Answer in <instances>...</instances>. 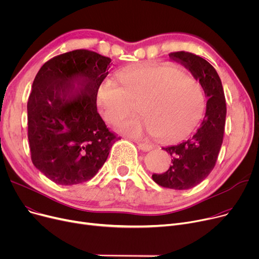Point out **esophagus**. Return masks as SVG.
Masks as SVG:
<instances>
[{
    "instance_id": "obj_1",
    "label": "esophagus",
    "mask_w": 259,
    "mask_h": 259,
    "mask_svg": "<svg viewBox=\"0 0 259 259\" xmlns=\"http://www.w3.org/2000/svg\"><path fill=\"white\" fill-rule=\"evenodd\" d=\"M135 143L138 144L139 149H141V150H143V151H149V150H151V149H152V145L149 144V143H144L140 140H135Z\"/></svg>"
}]
</instances>
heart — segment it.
<instances>
[{
	"label": "heart",
	"instance_id": "obj_1",
	"mask_svg": "<svg viewBox=\"0 0 259 259\" xmlns=\"http://www.w3.org/2000/svg\"><path fill=\"white\" fill-rule=\"evenodd\" d=\"M119 84L106 80L98 93L103 118L115 124L141 103L144 115L127 118L117 129L132 138L148 133L167 141L181 140L191 132L205 109V94L198 81L183 69L147 66L117 74Z\"/></svg>",
	"mask_w": 259,
	"mask_h": 259
}]
</instances>
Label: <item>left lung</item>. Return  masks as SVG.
Listing matches in <instances>:
<instances>
[{
	"instance_id": "8db88e82",
	"label": "left lung",
	"mask_w": 259,
	"mask_h": 259,
	"mask_svg": "<svg viewBox=\"0 0 259 259\" xmlns=\"http://www.w3.org/2000/svg\"><path fill=\"white\" fill-rule=\"evenodd\" d=\"M169 58L191 72L208 99L205 117L191 137L181 144L162 148L172 156L169 169L152 174V180L161 187L187 190L205 180L215 166L224 139L226 99L219 73L205 59L185 51L172 52Z\"/></svg>"
}]
</instances>
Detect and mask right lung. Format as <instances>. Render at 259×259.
Masks as SVG:
<instances>
[{"label": "right lung", "mask_w": 259, "mask_h": 259, "mask_svg": "<svg viewBox=\"0 0 259 259\" xmlns=\"http://www.w3.org/2000/svg\"><path fill=\"white\" fill-rule=\"evenodd\" d=\"M110 66L109 58L77 49L49 60L35 75L27 103L29 148L35 168L53 183L91 180L119 140L97 108Z\"/></svg>", "instance_id": "obj_1"}]
</instances>
